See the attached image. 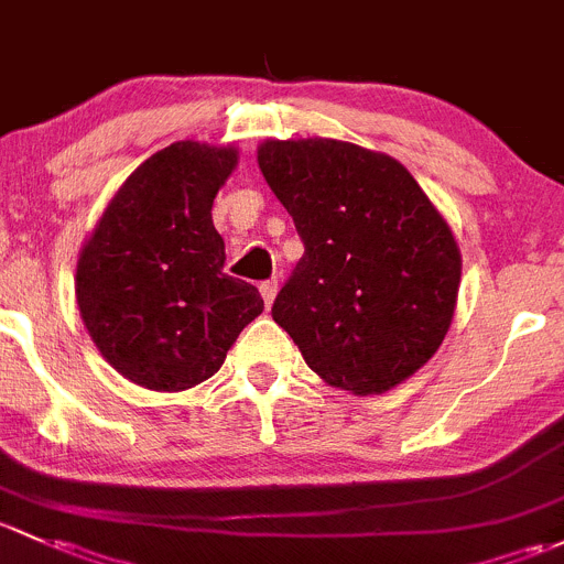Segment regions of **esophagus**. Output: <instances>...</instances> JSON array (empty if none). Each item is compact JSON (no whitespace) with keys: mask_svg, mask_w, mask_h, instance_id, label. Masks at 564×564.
<instances>
[{"mask_svg":"<svg viewBox=\"0 0 564 564\" xmlns=\"http://www.w3.org/2000/svg\"><path fill=\"white\" fill-rule=\"evenodd\" d=\"M276 290H280V284H276V280H265V282H260V295H263V304H265V306L274 304Z\"/></svg>","mask_w":564,"mask_h":564,"instance_id":"34e87169","label":"esophagus"}]
</instances>
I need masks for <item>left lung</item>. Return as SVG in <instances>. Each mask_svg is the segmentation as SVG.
<instances>
[{"mask_svg": "<svg viewBox=\"0 0 564 564\" xmlns=\"http://www.w3.org/2000/svg\"><path fill=\"white\" fill-rule=\"evenodd\" d=\"M258 162L304 241L271 317L328 386L391 391L454 321L462 254L448 223L408 167L356 143L265 141Z\"/></svg>", "mask_w": 564, "mask_h": 564, "instance_id": "obj_1", "label": "left lung"}]
</instances>
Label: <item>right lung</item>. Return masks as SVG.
Here are the masks:
<instances>
[{"label": "right lung", "mask_w": 564, "mask_h": 564, "mask_svg": "<svg viewBox=\"0 0 564 564\" xmlns=\"http://www.w3.org/2000/svg\"><path fill=\"white\" fill-rule=\"evenodd\" d=\"M234 147L178 141L132 171L78 260L75 295L102 358L152 391L208 380L263 312L258 288L223 271L212 206Z\"/></svg>", "instance_id": "obj_1"}]
</instances>
